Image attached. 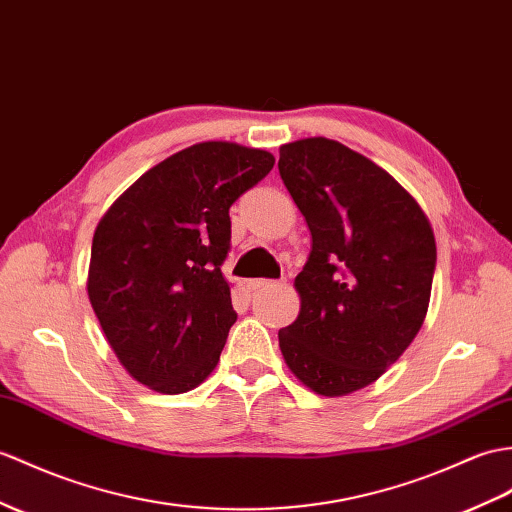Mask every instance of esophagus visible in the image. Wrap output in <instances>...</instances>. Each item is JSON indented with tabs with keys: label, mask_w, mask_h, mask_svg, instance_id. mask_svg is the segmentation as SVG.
I'll use <instances>...</instances> for the list:
<instances>
[{
	"label": "esophagus",
	"mask_w": 512,
	"mask_h": 512,
	"mask_svg": "<svg viewBox=\"0 0 512 512\" xmlns=\"http://www.w3.org/2000/svg\"><path fill=\"white\" fill-rule=\"evenodd\" d=\"M268 288H277V281H270V279H251V281H248V290H253V292L268 290Z\"/></svg>",
	"instance_id": "obj_1"
}]
</instances>
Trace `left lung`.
Returning <instances> with one entry per match:
<instances>
[{"label":"left lung","instance_id":"8db88e82","mask_svg":"<svg viewBox=\"0 0 512 512\" xmlns=\"http://www.w3.org/2000/svg\"><path fill=\"white\" fill-rule=\"evenodd\" d=\"M279 174L312 233L294 279L301 312L279 331L283 360L316 395H349L382 377L419 334L434 231L395 178L334 139L281 146Z\"/></svg>","mask_w":512,"mask_h":512}]
</instances>
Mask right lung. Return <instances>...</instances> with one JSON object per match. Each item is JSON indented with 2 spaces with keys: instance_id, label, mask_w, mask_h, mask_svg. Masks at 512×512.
<instances>
[{
  "instance_id": "obj_1",
  "label": "right lung",
  "mask_w": 512,
  "mask_h": 512,
  "mask_svg": "<svg viewBox=\"0 0 512 512\" xmlns=\"http://www.w3.org/2000/svg\"><path fill=\"white\" fill-rule=\"evenodd\" d=\"M275 157L202 141L141 174L93 233L87 292L128 375L163 395L200 386L237 320L222 261L229 209Z\"/></svg>"
}]
</instances>
